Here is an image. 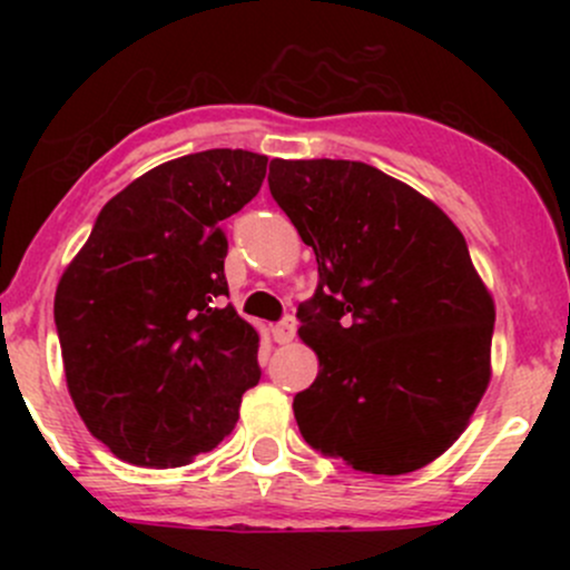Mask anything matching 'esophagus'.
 I'll use <instances>...</instances> for the list:
<instances>
[{"instance_id":"obj_1","label":"esophagus","mask_w":570,"mask_h":570,"mask_svg":"<svg viewBox=\"0 0 570 570\" xmlns=\"http://www.w3.org/2000/svg\"><path fill=\"white\" fill-rule=\"evenodd\" d=\"M294 332H297V322H294L292 316H286L284 322H278L276 326H273V337H276V343H278V345L292 343V340H294Z\"/></svg>"}]
</instances>
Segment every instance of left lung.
I'll use <instances>...</instances> for the list:
<instances>
[{
  "mask_svg": "<svg viewBox=\"0 0 570 570\" xmlns=\"http://www.w3.org/2000/svg\"><path fill=\"white\" fill-rule=\"evenodd\" d=\"M271 195L313 248L297 307L318 356L299 434L367 474H407L453 444L490 383L493 297L436 203L358 160H271Z\"/></svg>",
  "mask_w": 570,
  "mask_h": 570,
  "instance_id": "1",
  "label": "left lung"
}]
</instances>
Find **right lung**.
Returning a JSON list of instances; mask_svg holds the SVG:
<instances>
[{"mask_svg": "<svg viewBox=\"0 0 570 570\" xmlns=\"http://www.w3.org/2000/svg\"><path fill=\"white\" fill-rule=\"evenodd\" d=\"M267 158L206 149L163 163L98 214L56 289L71 402L134 466H187L225 440L259 383V335L225 305L222 219L259 193Z\"/></svg>", "mask_w": 570, "mask_h": 570, "instance_id": "obj_1", "label": "right lung"}]
</instances>
